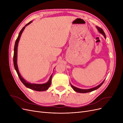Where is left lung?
<instances>
[{"mask_svg": "<svg viewBox=\"0 0 123 123\" xmlns=\"http://www.w3.org/2000/svg\"><path fill=\"white\" fill-rule=\"evenodd\" d=\"M96 27V28H97L98 32L99 33H101V34H102L103 35V36H104V37H105V38H106L105 33H104V31L103 30V29L102 28L98 27ZM104 81H105V80H104L101 84H99V85H98V86H96V87H94V88H91V89H81L78 88H76L75 87H74V86H73L71 84V86L72 87V88L73 89V90L75 91V92H79V93H87V92H91V91H94L95 90H96V89H98V88H99L102 85V84L104 82Z\"/></svg>", "mask_w": 123, "mask_h": 123, "instance_id": "obj_1", "label": "left lung"}]
</instances>
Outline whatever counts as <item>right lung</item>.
I'll list each match as a JSON object with an SVG mask.
<instances>
[{
    "mask_svg": "<svg viewBox=\"0 0 123 123\" xmlns=\"http://www.w3.org/2000/svg\"><path fill=\"white\" fill-rule=\"evenodd\" d=\"M32 23V21H30L28 24L26 25L25 27H23V28L21 29V30L20 31L19 35H18V36L16 40L15 43V46H14V56H13V63H14V66L15 70L16 71V72L18 74V77H19L20 80L22 83H23V84L26 87H27L29 89H32V90H34L35 91H46L47 89L49 88V87L50 86V85L51 84V79H52V74L51 75L50 79L48 80L47 83L45 84H32V83H30L28 81H26L25 80H24L23 77H22L20 75V74L19 73V70H18V66H17V47H18V42H19V40L20 39V37L22 33L24 31V29H25V27L27 25H29V24H30Z\"/></svg>",
    "mask_w": 123,
    "mask_h": 123,
    "instance_id": "1",
    "label": "right lung"
}]
</instances>
